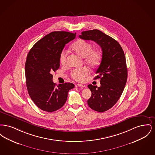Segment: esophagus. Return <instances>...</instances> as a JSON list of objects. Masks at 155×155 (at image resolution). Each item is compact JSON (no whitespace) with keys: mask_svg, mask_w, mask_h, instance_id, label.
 Instances as JSON below:
<instances>
[{"mask_svg":"<svg viewBox=\"0 0 155 155\" xmlns=\"http://www.w3.org/2000/svg\"><path fill=\"white\" fill-rule=\"evenodd\" d=\"M75 87H85V85L81 84H77L75 85Z\"/></svg>","mask_w":155,"mask_h":155,"instance_id":"1","label":"esophagus"}]
</instances>
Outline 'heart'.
Listing matches in <instances>:
<instances>
[{
	"instance_id": "b5f03b06",
	"label": "heart",
	"mask_w": 155,
	"mask_h": 155,
	"mask_svg": "<svg viewBox=\"0 0 155 155\" xmlns=\"http://www.w3.org/2000/svg\"><path fill=\"white\" fill-rule=\"evenodd\" d=\"M71 50L82 58H84L85 62L90 66L94 67L99 62L101 53L98 51L93 49L92 44L86 41L79 39L74 42L71 46ZM67 52L63 51L60 57V63L62 65L66 64ZM89 70L87 67L75 68L71 73V77L77 80L81 81L89 74Z\"/></svg>"
}]
</instances>
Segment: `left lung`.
<instances>
[{"label": "left lung", "instance_id": "obj_1", "mask_svg": "<svg viewBox=\"0 0 155 155\" xmlns=\"http://www.w3.org/2000/svg\"><path fill=\"white\" fill-rule=\"evenodd\" d=\"M79 37L102 48V60L94 78H101V86L88 85L92 92L88 104L94 110L104 112L117 103L125 87L128 74L124 53L117 41L99 30L83 31Z\"/></svg>", "mask_w": 155, "mask_h": 155}]
</instances>
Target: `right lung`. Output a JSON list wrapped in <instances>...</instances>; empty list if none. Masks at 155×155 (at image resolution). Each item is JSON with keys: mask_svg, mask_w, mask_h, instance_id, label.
<instances>
[{"mask_svg": "<svg viewBox=\"0 0 155 155\" xmlns=\"http://www.w3.org/2000/svg\"><path fill=\"white\" fill-rule=\"evenodd\" d=\"M76 33L54 31L38 41L28 53L25 65L27 88L32 101L41 110L53 112L65 104L70 82L56 87L52 73L59 69L60 57L65 45Z\"/></svg>", "mask_w": 155, "mask_h": 155, "instance_id": "obj_1", "label": "right lung"}]
</instances>
